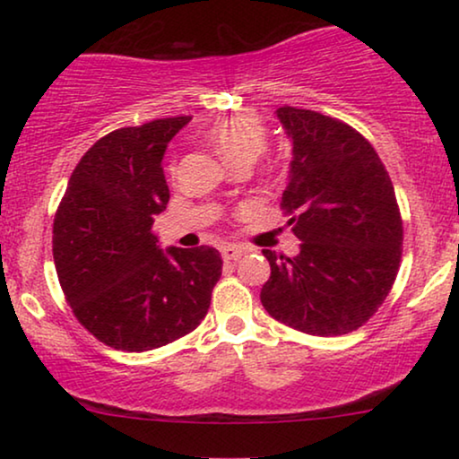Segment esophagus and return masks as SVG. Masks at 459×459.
I'll return each mask as SVG.
<instances>
[{"label":"esophagus","instance_id":"1","mask_svg":"<svg viewBox=\"0 0 459 459\" xmlns=\"http://www.w3.org/2000/svg\"><path fill=\"white\" fill-rule=\"evenodd\" d=\"M244 253H247V248L238 247V244H225V247L221 248V255H223L225 261H236V259H240V256H242Z\"/></svg>","mask_w":459,"mask_h":459}]
</instances>
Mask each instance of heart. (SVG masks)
I'll list each match as a JSON object with an SVG mask.
<instances>
[{
    "label": "heart",
    "instance_id": "obj_1",
    "mask_svg": "<svg viewBox=\"0 0 459 459\" xmlns=\"http://www.w3.org/2000/svg\"><path fill=\"white\" fill-rule=\"evenodd\" d=\"M206 137L217 148L223 159L234 165H250L267 148V127L261 117L253 112H238V115L219 118L206 129Z\"/></svg>",
    "mask_w": 459,
    "mask_h": 459
}]
</instances>
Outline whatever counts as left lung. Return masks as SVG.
Returning a JSON list of instances; mask_svg holds the SVG:
<instances>
[{"label":"left lung","instance_id":"left-lung-1","mask_svg":"<svg viewBox=\"0 0 459 459\" xmlns=\"http://www.w3.org/2000/svg\"><path fill=\"white\" fill-rule=\"evenodd\" d=\"M278 117L294 154L280 206L300 253L263 250L272 275L261 303L305 334H349L378 311L397 278L403 219L393 181L351 125L294 106H281Z\"/></svg>","mask_w":459,"mask_h":459}]
</instances>
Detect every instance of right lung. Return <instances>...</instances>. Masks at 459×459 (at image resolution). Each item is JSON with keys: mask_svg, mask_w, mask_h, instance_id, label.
I'll return each instance as SVG.
<instances>
[{"mask_svg": "<svg viewBox=\"0 0 459 459\" xmlns=\"http://www.w3.org/2000/svg\"><path fill=\"white\" fill-rule=\"evenodd\" d=\"M192 117L156 118L100 137L68 179L54 219V263L83 328L112 349L142 353L190 334L221 278L217 248L160 250L167 209L162 154Z\"/></svg>", "mask_w": 459, "mask_h": 459, "instance_id": "right-lung-1", "label": "right lung"}]
</instances>
